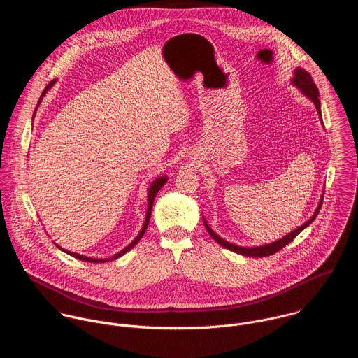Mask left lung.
<instances>
[{"label":"left lung","mask_w":358,"mask_h":358,"mask_svg":"<svg viewBox=\"0 0 358 358\" xmlns=\"http://www.w3.org/2000/svg\"><path fill=\"white\" fill-rule=\"evenodd\" d=\"M291 83H292V85H295L296 88H299L301 92H302L306 98H308L311 102L315 104L317 113H318V115H320V118H321V106H320V99H318V98H320V94H318V90H317V87H315V84H314L311 76L307 73L306 70L298 67V69H295V71H294V77H292ZM321 121H322V120H321ZM322 199H324V193H322V196H321V200H320V203H318V206L315 208L313 216H311L307 222H305L302 226H299L298 229H295L294 231H291V233L287 234L285 237H282V238H280V240H277V241H274V243H270V244H266V245H260V247H252V248L238 247V245L231 244V243L223 240L222 237H219V236L206 224L205 220L204 224L205 227H206V231L209 233V236H210L217 244H220L222 247L227 248L229 251H233V252L240 254V255L243 256H251V257H262V256L273 255V254L278 252L280 250H282L285 245H288L303 229H306L307 226L315 219V216L318 215L320 208H321V205H322Z\"/></svg>","instance_id":"8db88e82"}]
</instances>
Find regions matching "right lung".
<instances>
[{
  "instance_id": "obj_1",
  "label": "right lung",
  "mask_w": 358,
  "mask_h": 358,
  "mask_svg": "<svg viewBox=\"0 0 358 358\" xmlns=\"http://www.w3.org/2000/svg\"><path fill=\"white\" fill-rule=\"evenodd\" d=\"M56 83V80H53L51 81L50 84H48V87L43 91V94H41V98H40V101L37 103V106L41 103L43 101V98H44V95L47 94V91L52 88V85ZM34 114H36V111H34ZM34 114H33V118H34ZM166 180H168V178L166 176H159V178H157L155 180L152 182V185H150V187H149V194H148V212H146V219H145V223H143V227H142V230L139 231V234L136 236V238L128 245V247H125L122 251H120L118 254H115L114 256H111V257H106V259H96V257H90V256H84L80 255V254H76V252H70V251H66V250H63L62 247H59L57 244H56V247L59 248V250H62L63 252H66V254H69V255L73 256V257H76V259H80V260H84V262H91V263H104V262H108V260H115V259H118L120 256L124 255V254H127L128 251H131L139 241H141V238L143 237V234H145V231H146V229H148V224H149V222H150V216H152V208H153L154 199H155V196H157V193L162 189V186L166 183Z\"/></svg>"
}]
</instances>
